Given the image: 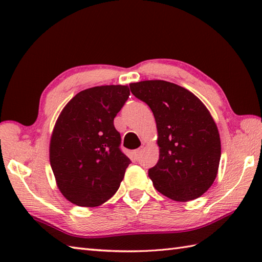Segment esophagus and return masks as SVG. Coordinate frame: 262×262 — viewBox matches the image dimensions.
Wrapping results in <instances>:
<instances>
[{
	"mask_svg": "<svg viewBox=\"0 0 262 262\" xmlns=\"http://www.w3.org/2000/svg\"><path fill=\"white\" fill-rule=\"evenodd\" d=\"M142 152H143V147H140V148H137L136 151L134 152V155H135V158L137 159V158H140V155L142 154Z\"/></svg>",
	"mask_w": 262,
	"mask_h": 262,
	"instance_id": "esophagus-1",
	"label": "esophagus"
}]
</instances>
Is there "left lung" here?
Masks as SVG:
<instances>
[{
  "mask_svg": "<svg viewBox=\"0 0 262 262\" xmlns=\"http://www.w3.org/2000/svg\"><path fill=\"white\" fill-rule=\"evenodd\" d=\"M129 86L157 122L160 157L148 170L154 188L176 202L200 197L213 185L221 160L220 133L209 110L174 83L149 80Z\"/></svg>",
  "mask_w": 262,
  "mask_h": 262,
  "instance_id": "1",
  "label": "left lung"
}]
</instances>
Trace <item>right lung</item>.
<instances>
[{"label": "right lung", "mask_w": 262, "mask_h": 262, "mask_svg": "<svg viewBox=\"0 0 262 262\" xmlns=\"http://www.w3.org/2000/svg\"><path fill=\"white\" fill-rule=\"evenodd\" d=\"M127 85L83 90L63 108L49 143V161L63 196L97 207L118 190L130 160L120 151L114 118L129 97Z\"/></svg>", "instance_id": "add662e5"}]
</instances>
